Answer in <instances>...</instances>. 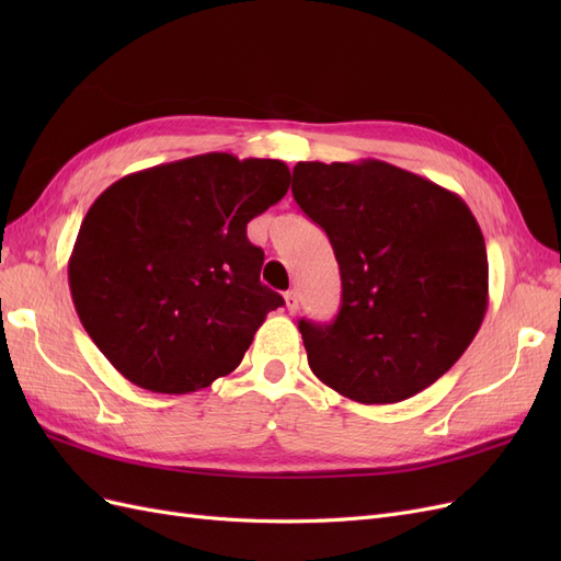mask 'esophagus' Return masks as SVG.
I'll return each instance as SVG.
<instances>
[{
    "instance_id": "1",
    "label": "esophagus",
    "mask_w": 561,
    "mask_h": 561,
    "mask_svg": "<svg viewBox=\"0 0 561 561\" xmlns=\"http://www.w3.org/2000/svg\"><path fill=\"white\" fill-rule=\"evenodd\" d=\"M285 307H287V311H290V313L299 311V295H297V290L285 293Z\"/></svg>"
}]
</instances>
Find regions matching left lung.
Wrapping results in <instances>:
<instances>
[{"mask_svg":"<svg viewBox=\"0 0 561 561\" xmlns=\"http://www.w3.org/2000/svg\"><path fill=\"white\" fill-rule=\"evenodd\" d=\"M293 196L325 229L342 274L330 325L299 320L313 375L363 404L435 383L470 346L489 301L484 236L463 198L377 159L299 161Z\"/></svg>","mask_w":561,"mask_h":561,"instance_id":"left-lung-1","label":"left lung"}]
</instances>
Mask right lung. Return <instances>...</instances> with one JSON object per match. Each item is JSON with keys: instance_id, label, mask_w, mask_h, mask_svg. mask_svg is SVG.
<instances>
[{"instance_id": "add662e5", "label": "right lung", "mask_w": 561, "mask_h": 561, "mask_svg": "<svg viewBox=\"0 0 561 561\" xmlns=\"http://www.w3.org/2000/svg\"><path fill=\"white\" fill-rule=\"evenodd\" d=\"M290 171L225 151L126 175L83 217L67 276L83 330L122 375L182 396L241 365L283 297L260 283L248 222L278 203Z\"/></svg>"}]
</instances>
